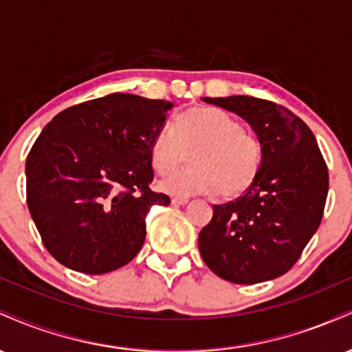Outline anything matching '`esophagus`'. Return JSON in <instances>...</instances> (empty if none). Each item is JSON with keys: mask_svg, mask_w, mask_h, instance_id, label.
I'll list each match as a JSON object with an SVG mask.
<instances>
[{"mask_svg": "<svg viewBox=\"0 0 352 352\" xmlns=\"http://www.w3.org/2000/svg\"><path fill=\"white\" fill-rule=\"evenodd\" d=\"M172 204L173 205H185V204H188V199H184V197H173Z\"/></svg>", "mask_w": 352, "mask_h": 352, "instance_id": "34e87169", "label": "esophagus"}]
</instances>
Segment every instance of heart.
Listing matches in <instances>:
<instances>
[{"label": "heart", "instance_id": "obj_1", "mask_svg": "<svg viewBox=\"0 0 352 352\" xmlns=\"http://www.w3.org/2000/svg\"><path fill=\"white\" fill-rule=\"evenodd\" d=\"M192 153V167L160 182L173 197L212 195L235 199L256 180L263 147L241 124L218 107H192L164 125L151 140L152 167L162 175L175 172Z\"/></svg>", "mask_w": 352, "mask_h": 352}]
</instances>
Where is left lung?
Segmentation results:
<instances>
[{"label":"left lung","instance_id":"1","mask_svg":"<svg viewBox=\"0 0 352 352\" xmlns=\"http://www.w3.org/2000/svg\"><path fill=\"white\" fill-rule=\"evenodd\" d=\"M201 100L240 116L263 147L260 173L245 195L213 205L199 235L201 258L238 285L274 280L292 270L321 223L328 167L311 129L286 107L250 96Z\"/></svg>","mask_w":352,"mask_h":352}]
</instances>
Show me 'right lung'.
<instances>
[{"instance_id": "right-lung-1", "label": "right lung", "mask_w": 352, "mask_h": 352, "mask_svg": "<svg viewBox=\"0 0 352 352\" xmlns=\"http://www.w3.org/2000/svg\"><path fill=\"white\" fill-rule=\"evenodd\" d=\"M172 107L117 92L66 109L43 129L26 159V199L60 265L104 274L140 252L148 210L170 204L148 184L151 140Z\"/></svg>"}]
</instances>
